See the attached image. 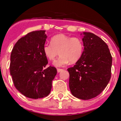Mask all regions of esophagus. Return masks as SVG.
I'll list each match as a JSON object with an SVG mask.
<instances>
[{"label":"esophagus","instance_id":"esophagus-1","mask_svg":"<svg viewBox=\"0 0 121 121\" xmlns=\"http://www.w3.org/2000/svg\"><path fill=\"white\" fill-rule=\"evenodd\" d=\"M62 71H63V69H59V68H58V69H57V72H61Z\"/></svg>","mask_w":121,"mask_h":121}]
</instances>
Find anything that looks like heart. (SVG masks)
I'll return each mask as SVG.
<instances>
[{"instance_id": "obj_1", "label": "heart", "mask_w": 121, "mask_h": 121, "mask_svg": "<svg viewBox=\"0 0 121 121\" xmlns=\"http://www.w3.org/2000/svg\"><path fill=\"white\" fill-rule=\"evenodd\" d=\"M83 52V43L80 38L63 34L53 36L50 44H45L43 47L44 54L50 61L54 60L59 52L60 56L53 63L56 67L64 66L69 61L74 63L80 58Z\"/></svg>"}]
</instances>
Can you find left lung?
Segmentation results:
<instances>
[{
    "label": "left lung",
    "instance_id": "8db88e82",
    "mask_svg": "<svg viewBox=\"0 0 121 121\" xmlns=\"http://www.w3.org/2000/svg\"><path fill=\"white\" fill-rule=\"evenodd\" d=\"M82 55L69 68V88L72 95L89 100L100 94L111 78L112 56L107 44L90 32H83Z\"/></svg>",
    "mask_w": 121,
    "mask_h": 121
}]
</instances>
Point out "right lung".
<instances>
[{
    "mask_svg": "<svg viewBox=\"0 0 121 121\" xmlns=\"http://www.w3.org/2000/svg\"><path fill=\"white\" fill-rule=\"evenodd\" d=\"M45 32L31 31L19 39L10 56V74L14 86L29 98L48 96L57 73L55 67L46 68L48 61L43 47L48 36Z\"/></svg>",
    "mask_w": 121,
    "mask_h": 121,
    "instance_id": "right-lung-1",
    "label": "right lung"
}]
</instances>
